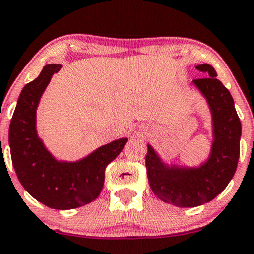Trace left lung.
Here are the masks:
<instances>
[{"label":"left lung","mask_w":254,"mask_h":254,"mask_svg":"<svg viewBox=\"0 0 254 254\" xmlns=\"http://www.w3.org/2000/svg\"><path fill=\"white\" fill-rule=\"evenodd\" d=\"M207 78L194 84L208 103L213 119L210 155L198 168H181L163 163L148 144L146 173L154 194L177 207H197L218 196L233 177L240 155L241 123L233 98L208 64L196 66Z\"/></svg>","instance_id":"left-lung-1"}]
</instances>
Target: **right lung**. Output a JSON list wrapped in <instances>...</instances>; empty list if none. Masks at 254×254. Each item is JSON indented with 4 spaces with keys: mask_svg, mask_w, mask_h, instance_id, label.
I'll list each match as a JSON object with an SVG mask.
<instances>
[{
    "mask_svg": "<svg viewBox=\"0 0 254 254\" xmlns=\"http://www.w3.org/2000/svg\"><path fill=\"white\" fill-rule=\"evenodd\" d=\"M61 65L50 64L22 88L9 127V145L17 179L39 202L53 209H73L96 200L105 168L123 150L127 138L105 144L77 162L58 161L36 132V108L52 75Z\"/></svg>",
    "mask_w": 254,
    "mask_h": 254,
    "instance_id": "right-lung-1",
    "label": "right lung"
}]
</instances>
